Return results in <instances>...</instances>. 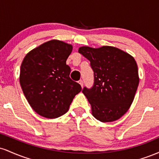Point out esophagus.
Masks as SVG:
<instances>
[{
    "label": "esophagus",
    "instance_id": "1",
    "mask_svg": "<svg viewBox=\"0 0 159 159\" xmlns=\"http://www.w3.org/2000/svg\"><path fill=\"white\" fill-rule=\"evenodd\" d=\"M78 83H79V84L81 86V87H83V85H84V82L82 81L81 79H80L79 81H78Z\"/></svg>",
    "mask_w": 159,
    "mask_h": 159
}]
</instances>
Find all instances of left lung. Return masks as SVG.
<instances>
[{
	"label": "left lung",
	"mask_w": 159,
	"mask_h": 159,
	"mask_svg": "<svg viewBox=\"0 0 159 159\" xmlns=\"http://www.w3.org/2000/svg\"><path fill=\"white\" fill-rule=\"evenodd\" d=\"M78 52L90 61L94 72L93 87L82 90L91 105L93 116L102 123L120 119L132 105L139 84L135 60L112 46H83Z\"/></svg>",
	"instance_id": "obj_1"
}]
</instances>
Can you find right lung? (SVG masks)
Returning <instances> with one entry per match:
<instances>
[{
  "label": "right lung",
  "mask_w": 159,
  "mask_h": 159,
  "mask_svg": "<svg viewBox=\"0 0 159 159\" xmlns=\"http://www.w3.org/2000/svg\"><path fill=\"white\" fill-rule=\"evenodd\" d=\"M72 45L60 40L46 42L24 58L19 81L27 102L35 112L54 119L67 112L81 87L69 77L66 65Z\"/></svg>",
  "instance_id": "1"
}]
</instances>
